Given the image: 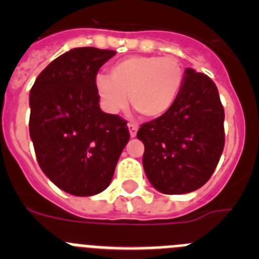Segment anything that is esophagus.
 Segmentation results:
<instances>
[{
  "label": "esophagus",
  "mask_w": 259,
  "mask_h": 259,
  "mask_svg": "<svg viewBox=\"0 0 259 259\" xmlns=\"http://www.w3.org/2000/svg\"><path fill=\"white\" fill-rule=\"evenodd\" d=\"M128 130H130V135H131V137H135L137 134V130H139V125L134 122L128 123Z\"/></svg>",
  "instance_id": "obj_1"
}]
</instances>
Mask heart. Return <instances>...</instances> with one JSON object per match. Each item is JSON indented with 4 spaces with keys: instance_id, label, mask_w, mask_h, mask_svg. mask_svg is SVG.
Segmentation results:
<instances>
[{
    "instance_id": "heart-1",
    "label": "heart",
    "mask_w": 259,
    "mask_h": 259,
    "mask_svg": "<svg viewBox=\"0 0 259 259\" xmlns=\"http://www.w3.org/2000/svg\"><path fill=\"white\" fill-rule=\"evenodd\" d=\"M184 83L182 62L174 56H132L114 63L109 76L96 77L102 107L115 114L130 102L143 118L157 119L178 100Z\"/></svg>"
}]
</instances>
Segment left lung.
Returning a JSON list of instances; mask_svg holds the SVG:
<instances>
[{"label": "left lung", "instance_id": "1", "mask_svg": "<svg viewBox=\"0 0 259 259\" xmlns=\"http://www.w3.org/2000/svg\"><path fill=\"white\" fill-rule=\"evenodd\" d=\"M223 123L224 110L214 81L187 68L174 106L137 132L145 146L143 164L150 184L164 194L201 188L223 152Z\"/></svg>", "mask_w": 259, "mask_h": 259}]
</instances>
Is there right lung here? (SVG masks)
I'll use <instances>...</instances> for the list:
<instances>
[{
    "label": "right lung",
    "mask_w": 259,
    "mask_h": 259,
    "mask_svg": "<svg viewBox=\"0 0 259 259\" xmlns=\"http://www.w3.org/2000/svg\"><path fill=\"white\" fill-rule=\"evenodd\" d=\"M114 50L75 48L41 71L29 92V136L41 170L62 191H105L130 140L127 122L104 113L96 76Z\"/></svg>",
    "instance_id": "1"
}]
</instances>
